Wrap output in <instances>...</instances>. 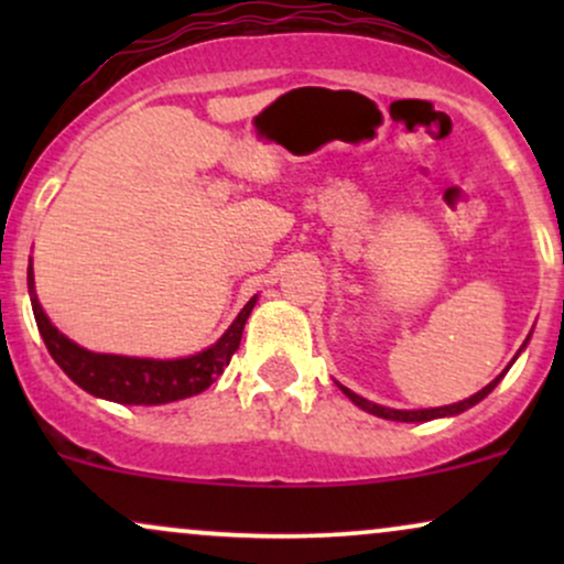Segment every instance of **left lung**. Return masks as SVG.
I'll list each match as a JSON object with an SVG mask.
<instances>
[{"label": "left lung", "instance_id": "8db88e82", "mask_svg": "<svg viewBox=\"0 0 564 564\" xmlns=\"http://www.w3.org/2000/svg\"><path fill=\"white\" fill-rule=\"evenodd\" d=\"M528 339H530V336H528ZM528 339L522 341V347H528ZM522 347H520V352H522ZM520 352H517V355H520ZM517 355H514V360H517ZM514 360H511V364H514ZM511 364H509V366H511ZM509 366H507V371H509ZM507 371H503V373H507ZM503 373H498V377H496L494 381H490V384H485L480 392H475V394H471V398H467V400H458V403H453V405H440V408H419V411H400V408H387V405L371 403V400L360 398V394H355L352 390H347V387H341V384H339V390L345 392L347 398L352 400L355 405L364 408V411L373 413V416H379V419H390V422H432V419L456 416V413H464V411H467V408L480 403L482 398H488V394L496 390V384L503 379Z\"/></svg>", "mask_w": 564, "mask_h": 564}]
</instances>
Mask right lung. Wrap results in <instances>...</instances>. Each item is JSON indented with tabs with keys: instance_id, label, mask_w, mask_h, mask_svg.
<instances>
[{
	"instance_id": "right-lung-1",
	"label": "right lung",
	"mask_w": 564,
	"mask_h": 564,
	"mask_svg": "<svg viewBox=\"0 0 564 564\" xmlns=\"http://www.w3.org/2000/svg\"><path fill=\"white\" fill-rule=\"evenodd\" d=\"M29 296L31 310L42 334L44 345L57 366L66 371L70 381L82 387L84 392L95 398L111 400L121 405H164L174 400L193 398L204 392L206 387L215 384V379L230 364L232 352L241 345V334L251 310H254L257 296H251L243 304L241 313L230 323L212 347L200 349L196 355L174 360H156V358H129V355H108L93 352L70 341L66 334H61L47 318L42 304L36 300L34 291V268L29 264Z\"/></svg>"
}]
</instances>
